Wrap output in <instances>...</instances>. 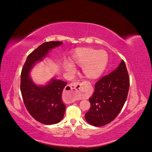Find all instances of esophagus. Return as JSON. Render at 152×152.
Segmentation results:
<instances>
[{
    "label": "esophagus",
    "mask_w": 152,
    "mask_h": 152,
    "mask_svg": "<svg viewBox=\"0 0 152 152\" xmlns=\"http://www.w3.org/2000/svg\"><path fill=\"white\" fill-rule=\"evenodd\" d=\"M81 91V84L79 82H73L66 86L65 92V98L70 102H74L76 100L77 95Z\"/></svg>",
    "instance_id": "34e87169"
}]
</instances>
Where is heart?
Instances as JSON below:
<instances>
[{
	"label": "heart",
	"mask_w": 152,
	"mask_h": 152,
	"mask_svg": "<svg viewBox=\"0 0 152 152\" xmlns=\"http://www.w3.org/2000/svg\"><path fill=\"white\" fill-rule=\"evenodd\" d=\"M71 63L65 61L64 67L69 73L75 72V65L82 67L89 79H96L103 74L107 66L108 54L104 50L84 48L76 49L71 56Z\"/></svg>",
	"instance_id": "heart-1"
}]
</instances>
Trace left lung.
Returning a JSON list of instances; mask_svg holds the SVG:
<instances>
[{
  "label": "left lung",
  "mask_w": 152,
  "mask_h": 152,
  "mask_svg": "<svg viewBox=\"0 0 152 152\" xmlns=\"http://www.w3.org/2000/svg\"><path fill=\"white\" fill-rule=\"evenodd\" d=\"M129 85L126 63L122 60L115 70L101 78L95 84L94 92L89 98L91 108L85 114L86 121L96 127L113 121L126 102Z\"/></svg>",
  "instance_id": "left-lung-1"
}]
</instances>
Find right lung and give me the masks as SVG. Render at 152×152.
Instances as JSON below:
<instances>
[{"instance_id": "add662e5", "label": "right lung", "mask_w": 152, "mask_h": 152, "mask_svg": "<svg viewBox=\"0 0 152 152\" xmlns=\"http://www.w3.org/2000/svg\"><path fill=\"white\" fill-rule=\"evenodd\" d=\"M61 44L59 41L41 44L27 57L21 73L20 90L26 110L36 121L47 125L57 124L64 117L66 106L61 101V94L67 82L54 79L47 85L38 86L31 80L29 73L37 61Z\"/></svg>"}]
</instances>
